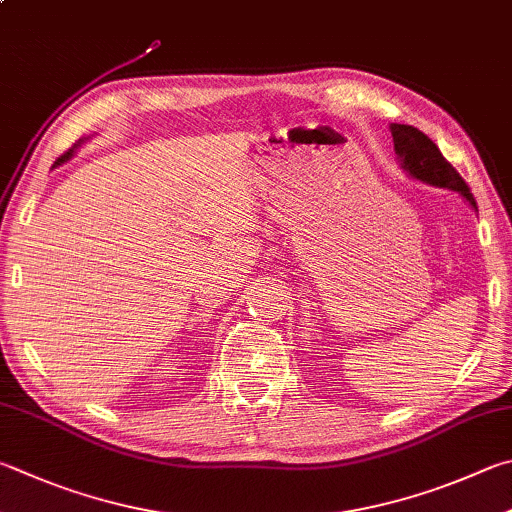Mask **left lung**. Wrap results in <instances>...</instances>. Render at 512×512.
<instances>
[{
    "mask_svg": "<svg viewBox=\"0 0 512 512\" xmlns=\"http://www.w3.org/2000/svg\"><path fill=\"white\" fill-rule=\"evenodd\" d=\"M394 136V150L401 159V165L410 172L414 179L425 181L430 185H439V188L457 190L466 197L472 206L477 208V201L472 197L468 183L461 179V174L454 170L450 161H445L436 143L427 138L421 129L412 125H392Z\"/></svg>",
    "mask_w": 512,
    "mask_h": 512,
    "instance_id": "left-lung-1",
    "label": "left lung"
}]
</instances>
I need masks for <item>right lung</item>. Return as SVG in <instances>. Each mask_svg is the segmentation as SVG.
<instances>
[{
	"mask_svg": "<svg viewBox=\"0 0 512 512\" xmlns=\"http://www.w3.org/2000/svg\"><path fill=\"white\" fill-rule=\"evenodd\" d=\"M73 147H76V145H73ZM73 154V150H69V152H64L62 156H60V159L58 161H55V165H60V163H64V161H69V156Z\"/></svg>",
	"mask_w": 512,
	"mask_h": 512,
	"instance_id": "obj_1",
	"label": "right lung"
}]
</instances>
